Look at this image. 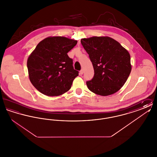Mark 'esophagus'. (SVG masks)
Instances as JSON below:
<instances>
[{
	"label": "esophagus",
	"instance_id": "1",
	"mask_svg": "<svg viewBox=\"0 0 157 157\" xmlns=\"http://www.w3.org/2000/svg\"><path fill=\"white\" fill-rule=\"evenodd\" d=\"M83 69H82L81 71H80V72H79V74H80V75H82L83 74Z\"/></svg>",
	"mask_w": 157,
	"mask_h": 157
}]
</instances>
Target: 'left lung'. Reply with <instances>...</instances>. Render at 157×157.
Listing matches in <instances>:
<instances>
[{"mask_svg": "<svg viewBox=\"0 0 157 157\" xmlns=\"http://www.w3.org/2000/svg\"><path fill=\"white\" fill-rule=\"evenodd\" d=\"M81 42L94 69L93 78L86 82L88 89L101 96L118 91L127 81L132 68L127 49L108 36L83 38Z\"/></svg>", "mask_w": 157, "mask_h": 157, "instance_id": "1", "label": "left lung"}]
</instances>
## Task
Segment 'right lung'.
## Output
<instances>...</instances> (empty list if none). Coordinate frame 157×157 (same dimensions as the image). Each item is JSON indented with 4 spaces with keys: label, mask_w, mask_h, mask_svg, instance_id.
Here are the masks:
<instances>
[{
    "label": "right lung",
    "mask_w": 157,
    "mask_h": 157,
    "mask_svg": "<svg viewBox=\"0 0 157 157\" xmlns=\"http://www.w3.org/2000/svg\"><path fill=\"white\" fill-rule=\"evenodd\" d=\"M77 40L63 36H50L40 41L27 61L30 81L40 92L59 96L71 89L78 76L67 53Z\"/></svg>",
    "instance_id": "add662e5"
}]
</instances>
